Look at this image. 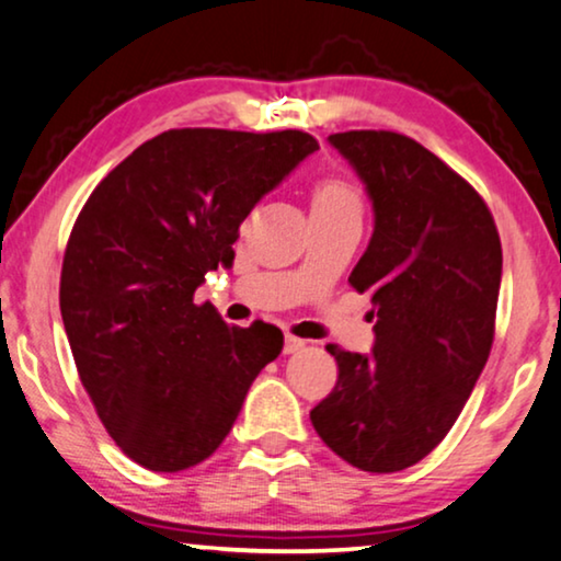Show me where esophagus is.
I'll use <instances>...</instances> for the list:
<instances>
[{"instance_id": "esophagus-1", "label": "esophagus", "mask_w": 561, "mask_h": 561, "mask_svg": "<svg viewBox=\"0 0 561 561\" xmlns=\"http://www.w3.org/2000/svg\"><path fill=\"white\" fill-rule=\"evenodd\" d=\"M306 346L304 339H296V336H286L283 339V354H296L300 348Z\"/></svg>"}]
</instances>
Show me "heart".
<instances>
[{"mask_svg": "<svg viewBox=\"0 0 561 561\" xmlns=\"http://www.w3.org/2000/svg\"><path fill=\"white\" fill-rule=\"evenodd\" d=\"M364 202L356 186L344 176L327 174L313 184L311 215H354L362 217Z\"/></svg>", "mask_w": 561, "mask_h": 561, "instance_id": "1", "label": "heart"}]
</instances>
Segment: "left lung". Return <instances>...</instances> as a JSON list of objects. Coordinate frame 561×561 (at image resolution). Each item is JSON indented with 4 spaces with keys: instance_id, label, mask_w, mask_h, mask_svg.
Returning <instances> with one entry per match:
<instances>
[{
    "instance_id": "obj_1",
    "label": "left lung",
    "mask_w": 561,
    "mask_h": 561,
    "mask_svg": "<svg viewBox=\"0 0 561 561\" xmlns=\"http://www.w3.org/2000/svg\"><path fill=\"white\" fill-rule=\"evenodd\" d=\"M329 141L375 205L348 283L371 298L377 341L369 356L327 346L339 379L311 422L348 466L397 473L440 445L489 362L501 238L481 194L410 136L364 128Z\"/></svg>"
}]
</instances>
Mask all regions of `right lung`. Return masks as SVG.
Returning a JSON list of instances; mask_svg holds the SVG:
<instances>
[{"instance_id": "right-lung-1", "label": "right lung", "mask_w": 561, "mask_h": 561, "mask_svg": "<svg viewBox=\"0 0 561 561\" xmlns=\"http://www.w3.org/2000/svg\"><path fill=\"white\" fill-rule=\"evenodd\" d=\"M316 149L294 128H169L80 209L60 273L65 334L103 427L139 466L176 473L213 456L280 354V329L227 327L194 290L232 263L250 209Z\"/></svg>"}]
</instances>
